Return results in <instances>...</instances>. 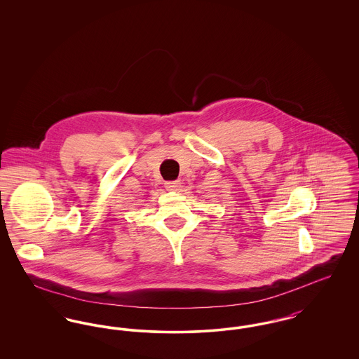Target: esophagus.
<instances>
[{
    "label": "esophagus",
    "mask_w": 359,
    "mask_h": 359,
    "mask_svg": "<svg viewBox=\"0 0 359 359\" xmlns=\"http://www.w3.org/2000/svg\"><path fill=\"white\" fill-rule=\"evenodd\" d=\"M180 184H182V183H180L179 180H175V182H167V183H165V188H167L168 191H177L179 188L182 187Z\"/></svg>",
    "instance_id": "34e87169"
}]
</instances>
